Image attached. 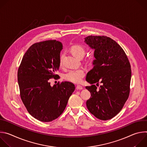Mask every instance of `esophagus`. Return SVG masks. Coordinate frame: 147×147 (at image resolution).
<instances>
[{
    "label": "esophagus",
    "mask_w": 147,
    "mask_h": 147,
    "mask_svg": "<svg viewBox=\"0 0 147 147\" xmlns=\"http://www.w3.org/2000/svg\"><path fill=\"white\" fill-rule=\"evenodd\" d=\"M76 89H77V90H82V89H83V87H82L81 86H80V85H77V86H76Z\"/></svg>",
    "instance_id": "esophagus-1"
}]
</instances>
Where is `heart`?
Here are the masks:
<instances>
[{
	"instance_id": "1",
	"label": "heart",
	"mask_w": 147,
	"mask_h": 147,
	"mask_svg": "<svg viewBox=\"0 0 147 147\" xmlns=\"http://www.w3.org/2000/svg\"><path fill=\"white\" fill-rule=\"evenodd\" d=\"M71 51L72 53L77 57H83L86 53V49L84 47L80 45H75L71 48ZM61 55L60 57V65H61L62 63ZM86 75V70L84 69H73L70 70L64 75L65 80L69 81L74 83H80L81 82L82 78Z\"/></svg>"
}]
</instances>
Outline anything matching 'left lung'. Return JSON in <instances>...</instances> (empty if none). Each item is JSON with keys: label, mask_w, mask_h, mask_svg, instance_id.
Segmentation results:
<instances>
[{"label": "left lung", "mask_w": 147, "mask_h": 147, "mask_svg": "<svg viewBox=\"0 0 147 147\" xmlns=\"http://www.w3.org/2000/svg\"><path fill=\"white\" fill-rule=\"evenodd\" d=\"M85 42L94 49V67L88 72L86 81L92 86L86 87L91 94L87 100L88 111L96 118L109 120L122 109L130 94L131 66L122 48L107 36H88ZM100 82L97 89L93 84Z\"/></svg>", "instance_id": "1"}]
</instances>
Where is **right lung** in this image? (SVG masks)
<instances>
[{
    "label": "right lung",
    "mask_w": 147,
    "mask_h": 147,
    "mask_svg": "<svg viewBox=\"0 0 147 147\" xmlns=\"http://www.w3.org/2000/svg\"><path fill=\"white\" fill-rule=\"evenodd\" d=\"M62 49V44L56 40L35 43L27 51L18 67L21 99L28 113L43 122L51 121L61 115L75 90L71 82L63 81L51 87L48 81L59 78L55 73L60 66Z\"/></svg>",
    "instance_id": "add662e5"
}]
</instances>
